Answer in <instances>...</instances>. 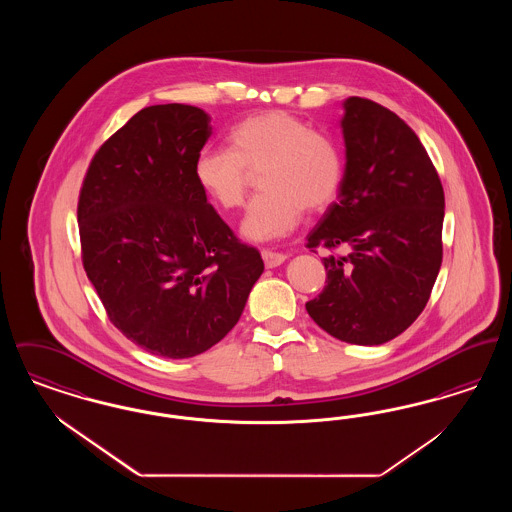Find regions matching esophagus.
Segmentation results:
<instances>
[{
  "label": "esophagus",
  "instance_id": "obj_1",
  "mask_svg": "<svg viewBox=\"0 0 512 512\" xmlns=\"http://www.w3.org/2000/svg\"><path fill=\"white\" fill-rule=\"evenodd\" d=\"M261 255H263V261H265V267L267 268L278 267L286 261L284 253H276V251H270V249H263Z\"/></svg>",
  "mask_w": 512,
  "mask_h": 512
}]
</instances>
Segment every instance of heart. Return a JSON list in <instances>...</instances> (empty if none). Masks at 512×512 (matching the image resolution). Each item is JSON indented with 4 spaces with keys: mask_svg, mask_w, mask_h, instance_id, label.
Instances as JSON below:
<instances>
[{
    "mask_svg": "<svg viewBox=\"0 0 512 512\" xmlns=\"http://www.w3.org/2000/svg\"><path fill=\"white\" fill-rule=\"evenodd\" d=\"M259 171L265 192L249 203L242 222L253 242L288 236L305 211H326L343 186L338 144L280 109L245 117L228 132V149H203L195 157L199 190L224 211L244 205L251 174Z\"/></svg>",
    "mask_w": 512,
    "mask_h": 512,
    "instance_id": "b5f03b06",
    "label": "heart"
}]
</instances>
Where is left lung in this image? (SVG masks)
Returning a JSON list of instances; mask_svg holds the SVG:
<instances>
[{"label":"left lung","mask_w":512,"mask_h":512,"mask_svg":"<svg viewBox=\"0 0 512 512\" xmlns=\"http://www.w3.org/2000/svg\"><path fill=\"white\" fill-rule=\"evenodd\" d=\"M345 172L338 201L309 234L326 247V286L305 303L330 336L380 345L424 311L443 257L445 195L413 128L384 105L347 98ZM343 246L348 253L336 254Z\"/></svg>","instance_id":"1"}]
</instances>
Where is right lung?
<instances>
[{
  "instance_id": "1",
  "label": "right lung",
  "mask_w": 512,
  "mask_h": 512,
  "mask_svg": "<svg viewBox=\"0 0 512 512\" xmlns=\"http://www.w3.org/2000/svg\"><path fill=\"white\" fill-rule=\"evenodd\" d=\"M209 136L199 107H146L101 144L78 195L82 265L107 317L167 359L219 343L265 268L195 182Z\"/></svg>"
}]
</instances>
